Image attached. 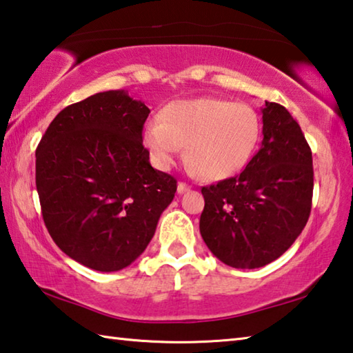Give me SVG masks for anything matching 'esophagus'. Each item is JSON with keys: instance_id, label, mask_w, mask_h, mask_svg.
<instances>
[{"instance_id": "esophagus-1", "label": "esophagus", "mask_w": 353, "mask_h": 353, "mask_svg": "<svg viewBox=\"0 0 353 353\" xmlns=\"http://www.w3.org/2000/svg\"><path fill=\"white\" fill-rule=\"evenodd\" d=\"M189 189H190V186H189V184H186V183H178V186H176L178 194L186 192V190H189Z\"/></svg>"}]
</instances>
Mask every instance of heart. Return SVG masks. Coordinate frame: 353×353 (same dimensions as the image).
Returning a JSON list of instances; mask_svg holds the SVG:
<instances>
[{
  "label": "heart",
  "instance_id": "1",
  "mask_svg": "<svg viewBox=\"0 0 353 353\" xmlns=\"http://www.w3.org/2000/svg\"><path fill=\"white\" fill-rule=\"evenodd\" d=\"M261 139V119L245 103L214 97L167 103L142 142L158 169H169L186 144V159L206 180H226L250 163Z\"/></svg>",
  "mask_w": 353,
  "mask_h": 353
}]
</instances>
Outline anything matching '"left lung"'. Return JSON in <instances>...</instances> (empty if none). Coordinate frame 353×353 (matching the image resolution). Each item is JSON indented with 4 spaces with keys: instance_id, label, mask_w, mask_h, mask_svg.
<instances>
[{
    "instance_id": "1",
    "label": "left lung",
    "mask_w": 353,
    "mask_h": 353,
    "mask_svg": "<svg viewBox=\"0 0 353 353\" xmlns=\"http://www.w3.org/2000/svg\"><path fill=\"white\" fill-rule=\"evenodd\" d=\"M262 122L261 150L245 170L201 189V237L232 268H261L281 257L312 209V150L299 123L274 102H265Z\"/></svg>"
}]
</instances>
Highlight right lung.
<instances>
[{
    "instance_id": "add662e5",
    "label": "right lung",
    "mask_w": 353,
    "mask_h": 353,
    "mask_svg": "<svg viewBox=\"0 0 353 353\" xmlns=\"http://www.w3.org/2000/svg\"><path fill=\"white\" fill-rule=\"evenodd\" d=\"M150 110L125 90L60 111L35 152V184L55 245L91 270L119 271L150 243L176 192L142 145Z\"/></svg>"
}]
</instances>
